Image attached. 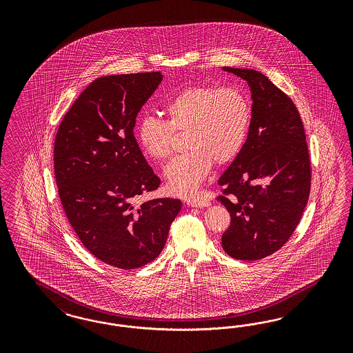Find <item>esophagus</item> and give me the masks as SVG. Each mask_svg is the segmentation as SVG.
Masks as SVG:
<instances>
[{"label":"esophagus","mask_w":353,"mask_h":353,"mask_svg":"<svg viewBox=\"0 0 353 353\" xmlns=\"http://www.w3.org/2000/svg\"><path fill=\"white\" fill-rule=\"evenodd\" d=\"M186 204L190 205V207H198V208H202V207H208L210 202L202 199V198H192V199H188Z\"/></svg>","instance_id":"esophagus-1"}]
</instances>
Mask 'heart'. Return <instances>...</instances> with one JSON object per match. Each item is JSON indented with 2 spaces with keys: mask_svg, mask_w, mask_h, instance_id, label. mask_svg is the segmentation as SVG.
Returning <instances> with one entry per match:
<instances>
[{
  "mask_svg": "<svg viewBox=\"0 0 353 353\" xmlns=\"http://www.w3.org/2000/svg\"><path fill=\"white\" fill-rule=\"evenodd\" d=\"M163 110L167 121L154 117L139 120V146L150 158L164 161L171 155L173 130H188L185 145L190 150L172 159L164 176L173 194L192 195L214 161L225 164L241 152L251 123L250 101L236 86L194 85L172 96Z\"/></svg>",
  "mask_w": 353,
  "mask_h": 353,
  "instance_id": "heart-1",
  "label": "heart"
}]
</instances>
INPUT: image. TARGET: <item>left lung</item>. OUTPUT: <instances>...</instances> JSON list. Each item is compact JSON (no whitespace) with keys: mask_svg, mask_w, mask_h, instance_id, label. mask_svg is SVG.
I'll return each mask as SVG.
<instances>
[{"mask_svg":"<svg viewBox=\"0 0 353 353\" xmlns=\"http://www.w3.org/2000/svg\"><path fill=\"white\" fill-rule=\"evenodd\" d=\"M223 70L246 80L252 110L246 142L219 179L217 201L232 219L221 245L229 256L254 261L278 251L299 224L310 196V154L288 94L255 70Z\"/></svg>","mask_w":353,"mask_h":353,"instance_id":"left-lung-1","label":"left lung"}]
</instances>
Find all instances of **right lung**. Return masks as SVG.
Wrapping results in <instances>:
<instances>
[{"label": "right lung", "instance_id": "add662e5", "mask_svg": "<svg viewBox=\"0 0 353 353\" xmlns=\"http://www.w3.org/2000/svg\"><path fill=\"white\" fill-rule=\"evenodd\" d=\"M161 72L103 76L86 86L64 115L54 145V172L64 212L81 243L120 269L159 256L181 201L137 203L161 180L133 129Z\"/></svg>", "mask_w": 353, "mask_h": 353}]
</instances>
